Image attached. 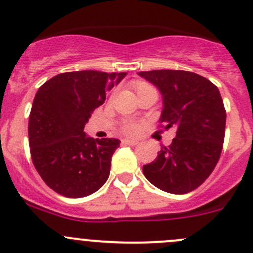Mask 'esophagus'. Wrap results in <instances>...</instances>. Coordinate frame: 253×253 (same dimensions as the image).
Listing matches in <instances>:
<instances>
[{"mask_svg":"<svg viewBox=\"0 0 253 253\" xmlns=\"http://www.w3.org/2000/svg\"><path fill=\"white\" fill-rule=\"evenodd\" d=\"M122 143H124L125 145H137L138 144V142L134 141V139H122Z\"/></svg>","mask_w":253,"mask_h":253,"instance_id":"esophagus-1","label":"esophagus"}]
</instances>
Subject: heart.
Returning a JSON list of instances; mask_svg holds the SVG:
<instances>
[{
    "instance_id": "b5f03b06",
    "label": "heart",
    "mask_w": 253,
    "mask_h": 253,
    "mask_svg": "<svg viewBox=\"0 0 253 253\" xmlns=\"http://www.w3.org/2000/svg\"><path fill=\"white\" fill-rule=\"evenodd\" d=\"M152 88L153 86H150L149 84H147V83H143V82H139V83H137V85H136L137 93H139V91H143V90H147V89H152ZM121 131L124 132V133H127V134H136L137 132L139 131V124H137V122H134V121L122 122Z\"/></svg>"
}]
</instances>
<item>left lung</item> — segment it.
<instances>
[{
    "label": "left lung",
    "instance_id": "obj_1",
    "mask_svg": "<svg viewBox=\"0 0 253 253\" xmlns=\"http://www.w3.org/2000/svg\"><path fill=\"white\" fill-rule=\"evenodd\" d=\"M163 95L160 127L176 128L169 147L158 152L143 174L155 187L182 195L202 185L215 168L225 136L226 112L219 89L188 71L139 72Z\"/></svg>",
    "mask_w": 253,
    "mask_h": 253
}]
</instances>
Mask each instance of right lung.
<instances>
[{
    "label": "right lung",
    "instance_id": "right-lung-1",
    "mask_svg": "<svg viewBox=\"0 0 253 253\" xmlns=\"http://www.w3.org/2000/svg\"><path fill=\"white\" fill-rule=\"evenodd\" d=\"M126 72L77 71L55 76L37 91L29 115L30 154L35 169L55 192L81 198L96 192L110 175L116 138H91L84 132L106 91Z\"/></svg>",
    "mask_w": 253,
    "mask_h": 253
}]
</instances>
